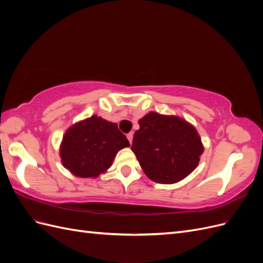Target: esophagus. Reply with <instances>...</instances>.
<instances>
[{"label":"esophagus","mask_w":263,"mask_h":263,"mask_svg":"<svg viewBox=\"0 0 263 263\" xmlns=\"http://www.w3.org/2000/svg\"><path fill=\"white\" fill-rule=\"evenodd\" d=\"M133 137H134V133L127 134V139H128V141L130 142V144H132V141H133Z\"/></svg>","instance_id":"obj_1"}]
</instances>
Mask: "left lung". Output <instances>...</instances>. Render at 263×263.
Returning <instances> with one entry per match:
<instances>
[{
  "instance_id": "left-lung-1",
  "label": "left lung",
  "mask_w": 263,
  "mask_h": 263,
  "mask_svg": "<svg viewBox=\"0 0 263 263\" xmlns=\"http://www.w3.org/2000/svg\"><path fill=\"white\" fill-rule=\"evenodd\" d=\"M138 123L140 128L134 135L132 150L150 180L173 184L194 171L204 147L193 125L156 112Z\"/></svg>"
}]
</instances>
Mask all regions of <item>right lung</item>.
Wrapping results in <instances>:
<instances>
[{
	"instance_id": "1",
	"label": "right lung",
	"mask_w": 263,
	"mask_h": 263,
	"mask_svg": "<svg viewBox=\"0 0 263 263\" xmlns=\"http://www.w3.org/2000/svg\"><path fill=\"white\" fill-rule=\"evenodd\" d=\"M129 146L116 123L93 115L66 132L60 158L63 166L76 177L97 178L112 165L119 150Z\"/></svg>"
}]
</instances>
